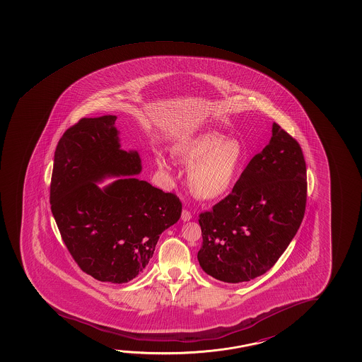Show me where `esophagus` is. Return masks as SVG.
<instances>
[{
    "label": "esophagus",
    "mask_w": 362,
    "mask_h": 362,
    "mask_svg": "<svg viewBox=\"0 0 362 362\" xmlns=\"http://www.w3.org/2000/svg\"><path fill=\"white\" fill-rule=\"evenodd\" d=\"M190 218H192V214H190L189 211H188V209H183V212H182V221L187 222V221H189Z\"/></svg>",
    "instance_id": "1"
}]
</instances>
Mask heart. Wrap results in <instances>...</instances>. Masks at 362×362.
<instances>
[{
  "label": "heart",
  "instance_id": "heart-1",
  "mask_svg": "<svg viewBox=\"0 0 362 362\" xmlns=\"http://www.w3.org/2000/svg\"><path fill=\"white\" fill-rule=\"evenodd\" d=\"M174 155L188 169V187L193 196L212 201L225 196L236 184L245 166V150L238 140L217 132H204L174 145ZM158 166L166 170L170 161L156 156Z\"/></svg>",
  "mask_w": 362,
  "mask_h": 362
}]
</instances>
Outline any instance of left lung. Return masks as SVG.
<instances>
[{
	"label": "left lung",
	"mask_w": 362,
	"mask_h": 362,
	"mask_svg": "<svg viewBox=\"0 0 362 362\" xmlns=\"http://www.w3.org/2000/svg\"><path fill=\"white\" fill-rule=\"evenodd\" d=\"M307 202V168L296 139L273 124V136L245 168L233 189L199 214L204 273L225 283L267 273L300 227Z\"/></svg>",
	"instance_id": "8db88e82"
}]
</instances>
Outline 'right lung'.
<instances>
[{"mask_svg": "<svg viewBox=\"0 0 362 362\" xmlns=\"http://www.w3.org/2000/svg\"><path fill=\"white\" fill-rule=\"evenodd\" d=\"M116 116L79 119L54 154L50 204L60 235L84 273L113 284L143 273L182 202L137 179L141 159L119 145ZM117 176L101 189L97 182Z\"/></svg>", "mask_w": 362, "mask_h": 362, "instance_id": "obj_1", "label": "right lung"}]
</instances>
